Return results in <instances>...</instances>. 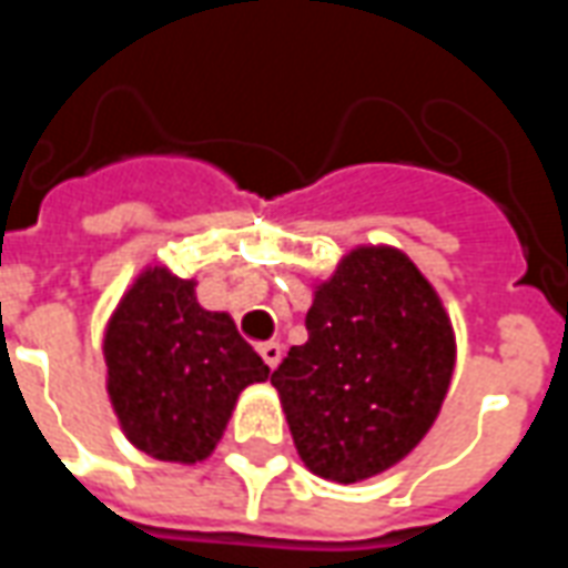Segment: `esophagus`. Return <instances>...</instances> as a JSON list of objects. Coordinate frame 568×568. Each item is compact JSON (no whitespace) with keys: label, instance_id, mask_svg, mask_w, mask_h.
Masks as SVG:
<instances>
[{"label":"esophagus","instance_id":"1","mask_svg":"<svg viewBox=\"0 0 568 568\" xmlns=\"http://www.w3.org/2000/svg\"><path fill=\"white\" fill-rule=\"evenodd\" d=\"M258 353L267 368H276V365H280V358H283V346L276 344V341H267V344L258 346Z\"/></svg>","mask_w":568,"mask_h":568}]
</instances>
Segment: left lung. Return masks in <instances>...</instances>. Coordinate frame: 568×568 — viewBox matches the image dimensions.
Here are the masks:
<instances>
[{
	"mask_svg": "<svg viewBox=\"0 0 568 568\" xmlns=\"http://www.w3.org/2000/svg\"><path fill=\"white\" fill-rule=\"evenodd\" d=\"M307 334L271 374L297 456L337 484L402 463L450 389L456 337L438 292L405 252L358 246L316 285Z\"/></svg>",
	"mask_w": 568,
	"mask_h": 568,
	"instance_id": "left-lung-1",
	"label": "left lung"
}]
</instances>
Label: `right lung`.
Listing matches in <instances>:
<instances>
[{
  "label": "right lung",
  "mask_w": 568,
  "mask_h": 568,
  "mask_svg": "<svg viewBox=\"0 0 568 568\" xmlns=\"http://www.w3.org/2000/svg\"><path fill=\"white\" fill-rule=\"evenodd\" d=\"M194 285L145 267L105 325V389L118 423L161 463H203L240 393L271 374L227 313L200 307Z\"/></svg>",
  "instance_id": "add662e5"
}]
</instances>
